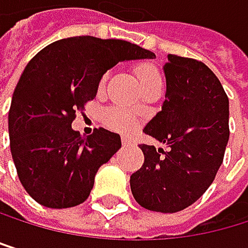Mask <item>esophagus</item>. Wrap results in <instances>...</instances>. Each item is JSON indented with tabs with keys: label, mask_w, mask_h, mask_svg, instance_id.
<instances>
[{
	"label": "esophagus",
	"mask_w": 248,
	"mask_h": 248,
	"mask_svg": "<svg viewBox=\"0 0 248 248\" xmlns=\"http://www.w3.org/2000/svg\"><path fill=\"white\" fill-rule=\"evenodd\" d=\"M122 142H123V146H131L132 144V140L128 135H122Z\"/></svg>",
	"instance_id": "esophagus-1"
}]
</instances>
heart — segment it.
Wrapping results in <instances>:
<instances>
[{
    "instance_id": "obj_1",
    "label": "heart",
    "mask_w": 248,
    "mask_h": 248,
    "mask_svg": "<svg viewBox=\"0 0 248 248\" xmlns=\"http://www.w3.org/2000/svg\"><path fill=\"white\" fill-rule=\"evenodd\" d=\"M106 80H107V74L102 77L101 86L106 83ZM138 80L141 84V89L147 88V86H153V84H162L160 73L155 68V66H149V65L141 66L138 70ZM104 122L116 131H131L135 125L134 116L129 111L117 108V107L110 108L104 113Z\"/></svg>"
}]
</instances>
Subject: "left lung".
<instances>
[{
	"label": "left lung",
	"mask_w": 248,
	"mask_h": 248,
	"mask_svg": "<svg viewBox=\"0 0 248 248\" xmlns=\"http://www.w3.org/2000/svg\"><path fill=\"white\" fill-rule=\"evenodd\" d=\"M162 110L144 132L168 150L140 144L144 164L131 175L135 201L150 211L187 208L211 186L229 140V99L208 66L168 55Z\"/></svg>",
	"instance_id": "obj_1"
}]
</instances>
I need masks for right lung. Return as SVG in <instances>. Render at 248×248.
I'll use <instances>...</instances> for the list:
<instances>
[{"mask_svg":"<svg viewBox=\"0 0 248 248\" xmlns=\"http://www.w3.org/2000/svg\"><path fill=\"white\" fill-rule=\"evenodd\" d=\"M153 58L129 41L81 35L46 46L28 62L13 92L8 134L19 180L38 204L70 208L86 201L99 167L122 141L104 128L80 135L71 128L76 111L96 96L116 63Z\"/></svg>","mask_w":248,"mask_h":248,"instance_id":"right-lung-1","label":"right lung"}]
</instances>
